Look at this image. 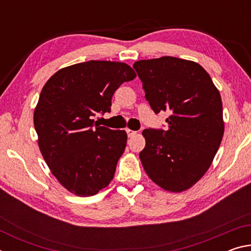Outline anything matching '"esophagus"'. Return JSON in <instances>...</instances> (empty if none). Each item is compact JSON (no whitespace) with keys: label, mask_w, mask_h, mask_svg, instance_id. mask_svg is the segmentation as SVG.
I'll return each mask as SVG.
<instances>
[{"label":"esophagus","mask_w":251,"mask_h":251,"mask_svg":"<svg viewBox=\"0 0 251 251\" xmlns=\"http://www.w3.org/2000/svg\"><path fill=\"white\" fill-rule=\"evenodd\" d=\"M126 133H127V135H128V137H133V136L137 134V131L131 130V129H126Z\"/></svg>","instance_id":"1"}]
</instances>
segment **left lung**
Here are the masks:
<instances>
[{
	"instance_id": "8db88e82",
	"label": "left lung",
	"mask_w": 251,
	"mask_h": 251,
	"mask_svg": "<svg viewBox=\"0 0 251 251\" xmlns=\"http://www.w3.org/2000/svg\"><path fill=\"white\" fill-rule=\"evenodd\" d=\"M133 67L152 110L171 114L166 131L143 130V167L160 188L185 192L205 175L222 143L225 123L220 93L205 69L188 59H141Z\"/></svg>"
}]
</instances>
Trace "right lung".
Segmentation results:
<instances>
[{"label":"right lung","instance_id":"obj_1","mask_svg":"<svg viewBox=\"0 0 251 251\" xmlns=\"http://www.w3.org/2000/svg\"><path fill=\"white\" fill-rule=\"evenodd\" d=\"M135 77L126 63L88 61L57 71L42 88L37 144L50 173L76 196H94L113 179L127 134L95 126L92 116L109 112L114 93Z\"/></svg>","mask_w":251,"mask_h":251}]
</instances>
